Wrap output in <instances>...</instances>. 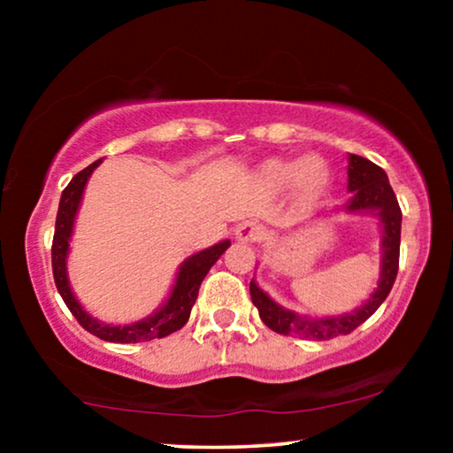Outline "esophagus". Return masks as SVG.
Returning a JSON list of instances; mask_svg holds the SVG:
<instances>
[{"label": "esophagus", "mask_w": 453, "mask_h": 453, "mask_svg": "<svg viewBox=\"0 0 453 453\" xmlns=\"http://www.w3.org/2000/svg\"><path fill=\"white\" fill-rule=\"evenodd\" d=\"M262 234H264L262 225H257V222H251V220L241 222V225H237V228H234V239L241 241V243H253V241H257Z\"/></svg>", "instance_id": "esophagus-1"}]
</instances>
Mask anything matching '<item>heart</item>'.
I'll use <instances>...</instances> for the list:
<instances>
[{
    "label": "heart",
    "instance_id": "heart-1",
    "mask_svg": "<svg viewBox=\"0 0 453 453\" xmlns=\"http://www.w3.org/2000/svg\"><path fill=\"white\" fill-rule=\"evenodd\" d=\"M257 181L268 191H284L293 185L296 196L313 200L330 185V169L315 154L303 158H268L259 165Z\"/></svg>",
    "mask_w": 453,
    "mask_h": 453
}]
</instances>
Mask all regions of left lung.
I'll list each match as a JSON object with an SVG mask.
<instances>
[{
	"label": "left lung",
	"mask_w": 453,
	"mask_h": 453,
	"mask_svg": "<svg viewBox=\"0 0 453 453\" xmlns=\"http://www.w3.org/2000/svg\"><path fill=\"white\" fill-rule=\"evenodd\" d=\"M349 191L350 200L342 206L344 212L373 214L380 220L381 265L377 287L369 295V299L361 307L352 309L350 313L309 318V315H299L278 305L264 288H259L256 280H251V301L257 307L259 318L270 330L282 334V336H301L309 340H330L342 336V334L357 330L363 321H367L392 290L395 274H398L402 212L386 171L367 158L349 154Z\"/></svg>",
	"instance_id": "1"
}]
</instances>
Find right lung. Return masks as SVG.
<instances>
[{
	"mask_svg": "<svg viewBox=\"0 0 453 453\" xmlns=\"http://www.w3.org/2000/svg\"><path fill=\"white\" fill-rule=\"evenodd\" d=\"M103 163V158L95 160V163L80 171L76 177L67 183L59 200L58 220H55V234H53V247H51V264H53V278L55 287H58L61 299L67 305V309L78 319V324L95 334L96 338L107 340V342L117 344H132V342H148L154 338H165L169 334L181 330L188 324L191 307L197 299V290L210 268L219 262V257L231 247V241H220L208 250H202L183 259L181 265L177 268L175 282H173L171 293L166 296L163 305L157 311H152L146 318L132 324H104V321L96 319L82 307V303L73 295L70 276H67V256H70V241L73 234V225H76V216L82 203V196L86 189V183L92 175V171Z\"/></svg>",
	"mask_w": 453,
	"mask_h": 453,
	"instance_id": "1",
	"label": "right lung"
}]
</instances>
